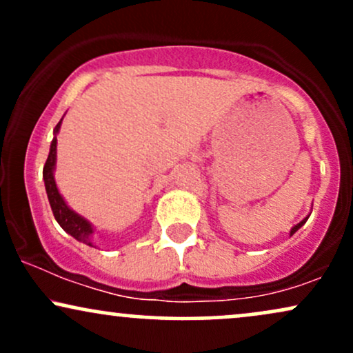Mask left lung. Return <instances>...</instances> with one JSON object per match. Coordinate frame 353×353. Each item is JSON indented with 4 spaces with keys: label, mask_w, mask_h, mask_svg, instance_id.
Returning <instances> with one entry per match:
<instances>
[{
    "label": "left lung",
    "mask_w": 353,
    "mask_h": 353,
    "mask_svg": "<svg viewBox=\"0 0 353 353\" xmlns=\"http://www.w3.org/2000/svg\"><path fill=\"white\" fill-rule=\"evenodd\" d=\"M307 219H309V217H307ZM307 219H303V221H302V222H299V224H297V225H295V228H292V230H290V236H292V234H295V232H297V230H299V229H301L303 224H305V222H307Z\"/></svg>",
    "instance_id": "1"
}]
</instances>
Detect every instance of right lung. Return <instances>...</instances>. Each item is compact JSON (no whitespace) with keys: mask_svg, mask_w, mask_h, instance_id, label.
<instances>
[{"mask_svg":"<svg viewBox=\"0 0 353 353\" xmlns=\"http://www.w3.org/2000/svg\"><path fill=\"white\" fill-rule=\"evenodd\" d=\"M61 121L56 124L54 132L59 131ZM54 164H56V137L52 139L50 156H48L46 164H44V168H43V179H44V185H46V194H48V199H50L52 214H54V219L58 221V224L61 225V228L66 230L68 234H71L76 241L83 242V244H86V245H92L91 224H89L86 219L78 216L74 210H71L70 208H68L66 202L63 201V197H61V194L58 192V188H56V182H54V176H52Z\"/></svg>","mask_w":353,"mask_h":353,"instance_id":"1","label":"right lung"}]
</instances>
